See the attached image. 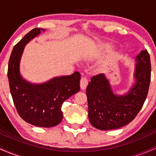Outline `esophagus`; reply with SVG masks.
Listing matches in <instances>:
<instances>
[{
	"mask_svg": "<svg viewBox=\"0 0 156 156\" xmlns=\"http://www.w3.org/2000/svg\"><path fill=\"white\" fill-rule=\"evenodd\" d=\"M80 89L82 90H84L86 88H87V85H88V80L86 77H82L81 79H80Z\"/></svg>",
	"mask_w": 156,
	"mask_h": 156,
	"instance_id": "34e87169",
	"label": "esophagus"
}]
</instances>
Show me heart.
Here are the masks:
<instances>
[{
  "label": "heart",
  "instance_id": "1",
  "mask_svg": "<svg viewBox=\"0 0 156 156\" xmlns=\"http://www.w3.org/2000/svg\"><path fill=\"white\" fill-rule=\"evenodd\" d=\"M105 46H106V47H110V46H112V45L109 44H105Z\"/></svg>",
  "mask_w": 156,
  "mask_h": 156
}]
</instances>
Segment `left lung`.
<instances>
[{"label":"left lung","instance_id":"1","mask_svg":"<svg viewBox=\"0 0 156 156\" xmlns=\"http://www.w3.org/2000/svg\"><path fill=\"white\" fill-rule=\"evenodd\" d=\"M133 78L129 90L115 94L104 73L93 76L87 88L89 119L97 129L108 130L130 123L142 108L149 89L151 75L150 55L141 51L135 59Z\"/></svg>","mask_w":156,"mask_h":156}]
</instances>
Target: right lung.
Returning <instances> with one entry per match:
<instances>
[{"label":"right lung","mask_w":156,"mask_h":156,"mask_svg":"<svg viewBox=\"0 0 156 156\" xmlns=\"http://www.w3.org/2000/svg\"><path fill=\"white\" fill-rule=\"evenodd\" d=\"M45 29L36 28L28 32L14 47L8 67L10 92L19 115L29 124L51 128L62 122V105L80 90V75L54 77L42 83H31L23 78L20 70L25 47Z\"/></svg>","instance_id":"add662e5"}]
</instances>
